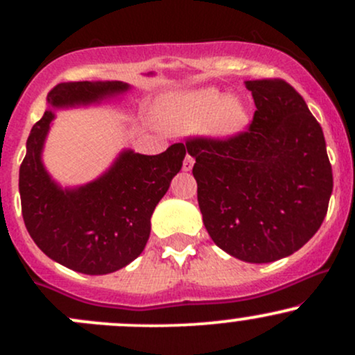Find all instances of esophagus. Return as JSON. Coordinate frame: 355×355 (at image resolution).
I'll list each match as a JSON object with an SVG mask.
<instances>
[{"label":"esophagus","mask_w":355,"mask_h":355,"mask_svg":"<svg viewBox=\"0 0 355 355\" xmlns=\"http://www.w3.org/2000/svg\"><path fill=\"white\" fill-rule=\"evenodd\" d=\"M193 164H195V160H193V157H190V155H187L185 157V160H183V172H190L191 168H193Z\"/></svg>","instance_id":"obj_1"}]
</instances>
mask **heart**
Here are the masks:
<instances>
[{"instance_id":"heart-1","label":"heart","mask_w":355,"mask_h":355,"mask_svg":"<svg viewBox=\"0 0 355 355\" xmlns=\"http://www.w3.org/2000/svg\"><path fill=\"white\" fill-rule=\"evenodd\" d=\"M158 125L170 133L200 130L217 141H230L247 132L252 113L245 100L230 96L217 87L173 93L158 101Z\"/></svg>"}]
</instances>
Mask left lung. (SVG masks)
Instances as JSON below:
<instances>
[{"instance_id":"obj_1","label":"left lung","mask_w":355,"mask_h":355,"mask_svg":"<svg viewBox=\"0 0 355 355\" xmlns=\"http://www.w3.org/2000/svg\"><path fill=\"white\" fill-rule=\"evenodd\" d=\"M245 87L257 107L248 132L185 145L211 240L235 259L267 263L292 255L320 229L332 166L319 121L291 85L252 80Z\"/></svg>"}]
</instances>
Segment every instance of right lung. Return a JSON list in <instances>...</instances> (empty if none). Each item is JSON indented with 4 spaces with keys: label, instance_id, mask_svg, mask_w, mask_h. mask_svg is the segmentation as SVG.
<instances>
[{
    "label": "right lung",
    "instance_id": "1",
    "mask_svg": "<svg viewBox=\"0 0 355 355\" xmlns=\"http://www.w3.org/2000/svg\"><path fill=\"white\" fill-rule=\"evenodd\" d=\"M153 75V73H150ZM123 81H68L48 93L46 112L31 128L19 166L24 225L51 260L87 275L120 270L144 252L150 218L180 172L187 150L175 144L160 155L125 148L95 180L61 187L43 164L55 110L100 105L125 95Z\"/></svg>",
    "mask_w": 355,
    "mask_h": 355
}]
</instances>
